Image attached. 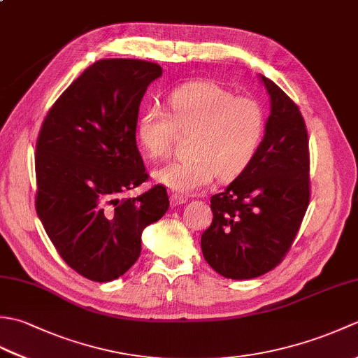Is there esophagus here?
Here are the masks:
<instances>
[{"label":"esophagus","mask_w":358,"mask_h":358,"mask_svg":"<svg viewBox=\"0 0 358 358\" xmlns=\"http://www.w3.org/2000/svg\"><path fill=\"white\" fill-rule=\"evenodd\" d=\"M187 201L186 196L180 195V194H171V204L172 206H181V204H185Z\"/></svg>","instance_id":"34e87169"}]
</instances>
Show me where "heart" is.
Returning <instances> with one entry per match:
<instances>
[{
  "label": "heart",
  "instance_id": "b5f03b06",
  "mask_svg": "<svg viewBox=\"0 0 358 358\" xmlns=\"http://www.w3.org/2000/svg\"><path fill=\"white\" fill-rule=\"evenodd\" d=\"M169 113L157 106L144 109L136 123L143 150L164 158L175 131L192 132L187 154L154 172L158 185L173 192L192 194L218 178H237L254 162L264 134V113L254 98L234 96L215 83L200 81L171 94Z\"/></svg>",
  "mask_w": 358,
  "mask_h": 358
}]
</instances>
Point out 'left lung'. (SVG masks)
I'll use <instances>...</instances> for the list:
<instances>
[{"label": "left lung", "mask_w": 358, "mask_h": 358, "mask_svg": "<svg viewBox=\"0 0 358 358\" xmlns=\"http://www.w3.org/2000/svg\"><path fill=\"white\" fill-rule=\"evenodd\" d=\"M271 113L254 162L223 192L212 195L214 218L201 235L204 260L232 280L260 277L291 248L309 204V149L296 104L258 75Z\"/></svg>", "instance_id": "1"}]
</instances>
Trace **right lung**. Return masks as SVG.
Wrapping results in <instances>:
<instances>
[{"instance_id": "1", "label": "right lung", "mask_w": 358, "mask_h": 358, "mask_svg": "<svg viewBox=\"0 0 358 358\" xmlns=\"http://www.w3.org/2000/svg\"><path fill=\"white\" fill-rule=\"evenodd\" d=\"M163 69L141 59H100L67 87L36 141V214L63 260L92 281L117 280L138 260L144 227L158 222L169 196L148 180L136 148L138 109Z\"/></svg>"}]
</instances>
